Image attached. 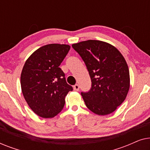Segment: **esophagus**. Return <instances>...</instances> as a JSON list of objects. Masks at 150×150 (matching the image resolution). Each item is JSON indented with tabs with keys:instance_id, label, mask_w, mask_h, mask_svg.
<instances>
[{
	"instance_id": "esophagus-1",
	"label": "esophagus",
	"mask_w": 150,
	"mask_h": 150,
	"mask_svg": "<svg viewBox=\"0 0 150 150\" xmlns=\"http://www.w3.org/2000/svg\"><path fill=\"white\" fill-rule=\"evenodd\" d=\"M74 89L75 90V91H79V85H78V84H76V85L74 86Z\"/></svg>"
}]
</instances>
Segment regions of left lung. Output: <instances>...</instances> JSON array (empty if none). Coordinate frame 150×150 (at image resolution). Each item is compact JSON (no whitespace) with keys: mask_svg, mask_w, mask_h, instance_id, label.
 <instances>
[{"mask_svg":"<svg viewBox=\"0 0 150 150\" xmlns=\"http://www.w3.org/2000/svg\"><path fill=\"white\" fill-rule=\"evenodd\" d=\"M81 57L91 80V89L81 92L87 107L106 115L114 112L126 99L130 88V74L124 57L115 47L99 40L72 44Z\"/></svg>","mask_w":150,"mask_h":150,"instance_id":"obj_1","label":"left lung"}]
</instances>
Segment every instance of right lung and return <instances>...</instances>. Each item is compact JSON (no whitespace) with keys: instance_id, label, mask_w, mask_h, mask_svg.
<instances>
[{"instance_id":"obj_1","label":"right lung","mask_w":150,"mask_h":150,"mask_svg":"<svg viewBox=\"0 0 150 150\" xmlns=\"http://www.w3.org/2000/svg\"><path fill=\"white\" fill-rule=\"evenodd\" d=\"M69 49L66 44L46 45L24 63L20 76L22 93L29 107L41 117L56 116L64 107L65 96L73 90L59 67Z\"/></svg>"}]
</instances>
